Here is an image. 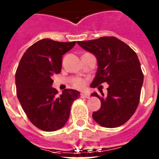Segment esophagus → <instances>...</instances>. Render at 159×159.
Instances as JSON below:
<instances>
[{
    "mask_svg": "<svg viewBox=\"0 0 159 159\" xmlns=\"http://www.w3.org/2000/svg\"><path fill=\"white\" fill-rule=\"evenodd\" d=\"M80 97L83 99H89L90 95L88 93H85V92H83V93L80 94Z\"/></svg>",
    "mask_w": 159,
    "mask_h": 159,
    "instance_id": "1",
    "label": "esophagus"
}]
</instances>
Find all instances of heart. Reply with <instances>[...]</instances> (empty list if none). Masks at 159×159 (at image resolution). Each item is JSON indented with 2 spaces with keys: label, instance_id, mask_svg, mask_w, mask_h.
<instances>
[{
  "label": "heart",
  "instance_id": "heart-1",
  "mask_svg": "<svg viewBox=\"0 0 159 159\" xmlns=\"http://www.w3.org/2000/svg\"><path fill=\"white\" fill-rule=\"evenodd\" d=\"M71 84H72L73 87L77 88V89H83V88H84L85 85H86V82L82 78L74 79Z\"/></svg>",
  "mask_w": 159,
  "mask_h": 159
}]
</instances>
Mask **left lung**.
I'll return each mask as SVG.
<instances>
[{"label": "left lung", "mask_w": 159, "mask_h": 159, "mask_svg": "<svg viewBox=\"0 0 159 159\" xmlns=\"http://www.w3.org/2000/svg\"><path fill=\"white\" fill-rule=\"evenodd\" d=\"M77 43L97 58L98 69L91 87L102 86V83L109 84L105 98L96 92L92 94L101 101L100 109L93 112L92 118L108 128L124 124L137 109L143 83V73L135 52L114 36Z\"/></svg>", "instance_id": "obj_1"}]
</instances>
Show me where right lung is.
Wrapping results in <instances>:
<instances>
[{"mask_svg":"<svg viewBox=\"0 0 159 159\" xmlns=\"http://www.w3.org/2000/svg\"><path fill=\"white\" fill-rule=\"evenodd\" d=\"M75 41L59 42L43 39L26 50L16 71V95L27 117L35 127L44 131L62 128L70 116L78 91L65 89L59 95L52 87V77L61 71L63 55Z\"/></svg>","mask_w":159,"mask_h":159,"instance_id":"1","label":"right lung"}]
</instances>
